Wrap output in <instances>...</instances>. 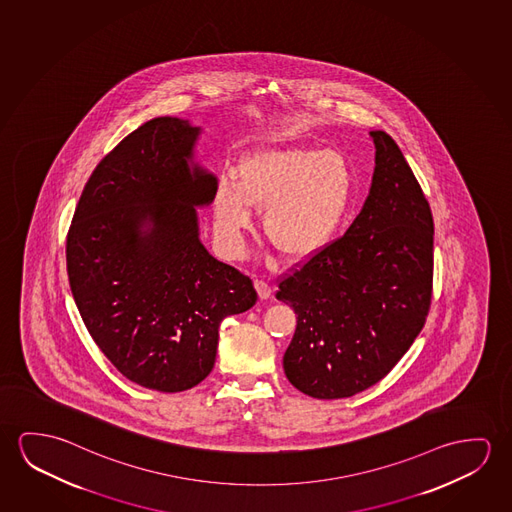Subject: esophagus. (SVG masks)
<instances>
[{
    "label": "esophagus",
    "instance_id": "34e87169",
    "mask_svg": "<svg viewBox=\"0 0 512 512\" xmlns=\"http://www.w3.org/2000/svg\"><path fill=\"white\" fill-rule=\"evenodd\" d=\"M255 289H257V292H259V296L262 299L271 298V294H273V291H271V285H269L266 280H262V278H257V280H255Z\"/></svg>",
    "mask_w": 512,
    "mask_h": 512
}]
</instances>
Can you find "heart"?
Segmentation results:
<instances>
[{
	"label": "heart",
	"instance_id": "obj_1",
	"mask_svg": "<svg viewBox=\"0 0 512 512\" xmlns=\"http://www.w3.org/2000/svg\"><path fill=\"white\" fill-rule=\"evenodd\" d=\"M356 173L339 150L266 145L239 159L237 175L214 181V232L227 253L243 246L253 207L264 210V232L287 257H310L337 237L353 205Z\"/></svg>",
	"mask_w": 512,
	"mask_h": 512
}]
</instances>
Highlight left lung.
Segmentation results:
<instances>
[{
    "instance_id": "left-lung-1",
    "label": "left lung",
    "mask_w": 512,
    "mask_h": 512,
    "mask_svg": "<svg viewBox=\"0 0 512 512\" xmlns=\"http://www.w3.org/2000/svg\"><path fill=\"white\" fill-rule=\"evenodd\" d=\"M369 136L376 166L362 211L276 292L298 315L285 376L315 399L351 397L385 378L431 305V207L397 143L385 131Z\"/></svg>"
}]
</instances>
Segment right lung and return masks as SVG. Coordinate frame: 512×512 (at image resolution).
<instances>
[{
    "mask_svg": "<svg viewBox=\"0 0 512 512\" xmlns=\"http://www.w3.org/2000/svg\"><path fill=\"white\" fill-rule=\"evenodd\" d=\"M202 131L158 117L127 134L90 175L67 236L88 333L120 374L166 394L209 376L221 321L257 301L252 280L200 241L216 181L195 161Z\"/></svg>",
    "mask_w": 512,
    "mask_h": 512,
    "instance_id": "add662e5",
    "label": "right lung"
}]
</instances>
